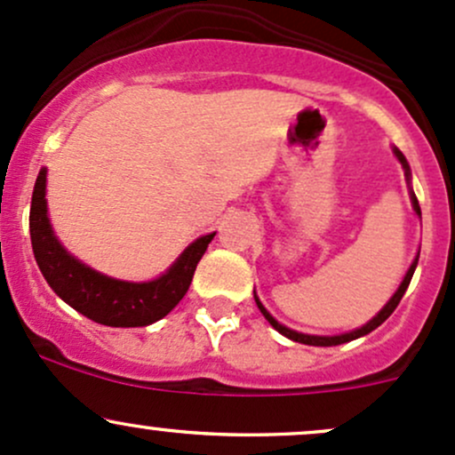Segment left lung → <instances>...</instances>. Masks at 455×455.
Segmentation results:
<instances>
[{"instance_id":"1","label":"left lung","mask_w":455,"mask_h":455,"mask_svg":"<svg viewBox=\"0 0 455 455\" xmlns=\"http://www.w3.org/2000/svg\"><path fill=\"white\" fill-rule=\"evenodd\" d=\"M395 156H397V158H399V163H402V167H403V171H405V180H408V184H410V167H408V160L403 158V154H402V151H399L397 148H395ZM410 199H412V208H414V212H417L419 217H421V206H419V202H417V195H414L412 190H410ZM417 262H419V256L414 258V262H412V265H410L408 273H405V277H403V282H402V284H399V288H397V292H395V295L390 297V301H388V304H386V306L382 307V310H379L378 315H375L373 319L369 321V323L363 325V327H358V330H354V331H347V334H340V336H310V334H301V331H295V330H288L286 325L277 323V321L273 319L271 315H268V312H267V307L262 306V304H260V299H258V297H256V292H253V299H256L258 307H260V312H262V315H265V319L268 321V323H271L273 327H275V330L280 331V334H284L286 339L295 340V343L315 345V347H334V345H343V343H349V340H355V339H360V336L369 334V331H373L375 327H379V325H382L384 321L388 319L390 315H393V312H395V307H397V306H399V301H402L403 292L408 291V284H410V280H412V275H414V268H417Z\"/></svg>"}]
</instances>
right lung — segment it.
Wrapping results in <instances>:
<instances>
[{"label": "right lung", "mask_w": 455, "mask_h": 455, "mask_svg": "<svg viewBox=\"0 0 455 455\" xmlns=\"http://www.w3.org/2000/svg\"><path fill=\"white\" fill-rule=\"evenodd\" d=\"M45 184L47 169H41L32 193L30 238L43 277L62 301H67L86 319L110 327H143L156 323L180 304L193 282L197 262L202 260L208 243L217 232L190 243L182 256L169 267V271L156 280H115L86 267L58 243L47 217Z\"/></svg>", "instance_id": "obj_1"}]
</instances>
